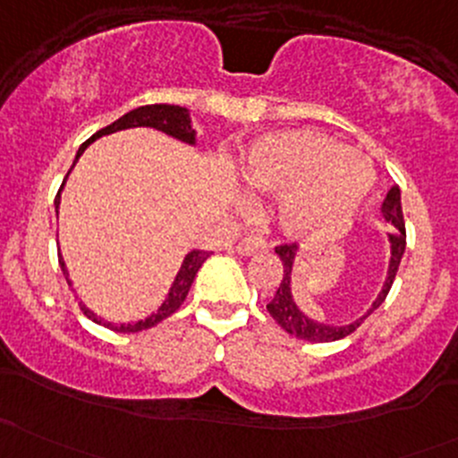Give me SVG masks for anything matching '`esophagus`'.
I'll return each instance as SVG.
<instances>
[{"label":"esophagus","instance_id":"obj_1","mask_svg":"<svg viewBox=\"0 0 458 458\" xmlns=\"http://www.w3.org/2000/svg\"><path fill=\"white\" fill-rule=\"evenodd\" d=\"M267 243L263 242V239H243L242 243L237 246V252L243 257H250V255H257V252L266 250Z\"/></svg>","mask_w":458,"mask_h":458}]
</instances>
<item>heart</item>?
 I'll return each instance as SVG.
<instances>
[{"label":"heart","mask_w":458,"mask_h":458,"mask_svg":"<svg viewBox=\"0 0 458 458\" xmlns=\"http://www.w3.org/2000/svg\"><path fill=\"white\" fill-rule=\"evenodd\" d=\"M242 182L257 195H279L276 221L297 239L344 233L377 183L368 157L317 131L261 137L242 161Z\"/></svg>","instance_id":"obj_1"}]
</instances>
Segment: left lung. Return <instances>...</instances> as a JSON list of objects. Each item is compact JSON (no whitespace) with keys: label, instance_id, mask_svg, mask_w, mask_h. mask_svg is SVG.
<instances>
[{"label":"left lung","instance_id":"obj_1","mask_svg":"<svg viewBox=\"0 0 458 458\" xmlns=\"http://www.w3.org/2000/svg\"><path fill=\"white\" fill-rule=\"evenodd\" d=\"M381 216L386 224H390L392 228L390 233L386 234L387 243H390V259H387V270H386V279H383L381 290L377 293L374 301L370 303L363 315H359L357 318L348 323H330V321H321V318L310 317L308 312H303L299 308L297 299H294L293 293V272H294V261H297L299 248L294 246H281L276 248V255H279L281 263H284V279H281L279 290H276L275 299L267 303V312L270 317L284 327L285 332L294 335L297 339L303 341H312V344H330V341L344 339L348 336L350 332L357 330L368 317L386 301L387 293H390L392 284H394L396 270H399L401 257L405 252V224H403V210H401V191L399 186H392L390 192L386 195V199L381 203Z\"/></svg>","mask_w":458,"mask_h":458}]
</instances>
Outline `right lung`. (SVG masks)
I'll return each mask as SVG.
<instances>
[{"label":"right lung","mask_w":458,"mask_h":458,"mask_svg":"<svg viewBox=\"0 0 458 458\" xmlns=\"http://www.w3.org/2000/svg\"><path fill=\"white\" fill-rule=\"evenodd\" d=\"M128 128H155V131L165 132V135L173 137V140L188 143V146H197V131L192 128L191 110L183 108V106H173V104H150V106H140V108L122 114V117H119L117 122L110 123V126L97 131L90 140L84 141L80 146V150H77V155H75V164L80 161V157L84 155V150L90 146L92 141H97L99 137H104V135H113V132L128 131ZM75 164H72V168H75ZM71 170H68V174H71ZM68 174H66V179H68ZM66 179H64L62 188H59L57 197H55V210H57V216H59V203H62V191H64V186H66ZM208 257H210V252H203V250L188 252V255L183 257L182 267H179V272L174 275L173 284H170L168 294H165L164 301L159 303V308L143 318H137V321H131V323L108 321V318H104V317L97 315V312H92L84 301H80L81 310H84V315L88 318H92L95 323H99V326H104V327H110V330H114V332H140V330H146V327L157 326V323L164 321L165 317H170L173 312L179 310V306H182L183 299H186L188 290H191L192 281H195L197 272H199V267L203 266V261H206ZM59 266H62V272H64V276H66L68 285L72 288V279H71V275H68V267H66V261H64L62 252H59Z\"/></svg>","instance_id":"1"}]
</instances>
